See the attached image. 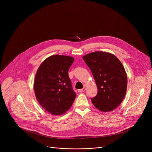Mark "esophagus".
<instances>
[{"instance_id": "obj_1", "label": "esophagus", "mask_w": 152, "mask_h": 152, "mask_svg": "<svg viewBox=\"0 0 152 152\" xmlns=\"http://www.w3.org/2000/svg\"><path fill=\"white\" fill-rule=\"evenodd\" d=\"M85 90H86V87H83L82 89L79 90H78V92H79V93H83V92H84Z\"/></svg>"}]
</instances>
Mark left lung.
<instances>
[{
	"label": "left lung",
	"mask_w": 152,
	"mask_h": 152,
	"mask_svg": "<svg viewBox=\"0 0 152 152\" xmlns=\"http://www.w3.org/2000/svg\"><path fill=\"white\" fill-rule=\"evenodd\" d=\"M82 58L94 78L97 94L92 98L94 106L102 112H110L121 104L126 93L127 78L120 61L106 52H94Z\"/></svg>",
	"instance_id": "8db88e82"
}]
</instances>
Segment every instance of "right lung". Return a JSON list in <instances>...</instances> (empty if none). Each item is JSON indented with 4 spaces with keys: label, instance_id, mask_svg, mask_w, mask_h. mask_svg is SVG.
Masks as SVG:
<instances>
[{
    "label": "right lung",
    "instance_id": "add662e5",
    "mask_svg": "<svg viewBox=\"0 0 152 152\" xmlns=\"http://www.w3.org/2000/svg\"><path fill=\"white\" fill-rule=\"evenodd\" d=\"M74 58L52 55L40 64L35 77L34 88L36 99L42 108L50 114L66 113L76 97L68 72Z\"/></svg>",
    "mask_w": 152,
    "mask_h": 152
}]
</instances>
